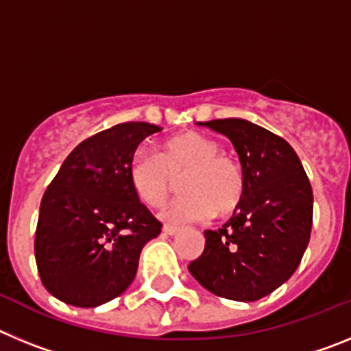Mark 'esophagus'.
I'll return each mask as SVG.
<instances>
[{
	"instance_id": "esophagus-1",
	"label": "esophagus",
	"mask_w": 351,
	"mask_h": 351,
	"mask_svg": "<svg viewBox=\"0 0 351 351\" xmlns=\"http://www.w3.org/2000/svg\"><path fill=\"white\" fill-rule=\"evenodd\" d=\"M161 230H163V234L165 235H176L179 232V228L178 226H172V225H163V228H161Z\"/></svg>"
}]
</instances>
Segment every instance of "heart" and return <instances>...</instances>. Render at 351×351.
I'll use <instances>...</instances> for the list:
<instances>
[{
    "label": "heart",
    "mask_w": 351,
    "mask_h": 351,
    "mask_svg": "<svg viewBox=\"0 0 351 351\" xmlns=\"http://www.w3.org/2000/svg\"><path fill=\"white\" fill-rule=\"evenodd\" d=\"M182 195L163 210L172 223L200 221L230 214L246 193V172L237 158L221 153L218 141L198 132H184L160 145V151L138 147L128 163L133 193L145 206L160 207L179 178Z\"/></svg>",
    "instance_id": "heart-1"
}]
</instances>
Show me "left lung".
Wrapping results in <instances>:
<instances>
[{
    "label": "left lung",
    "instance_id": "1",
    "mask_svg": "<svg viewBox=\"0 0 351 351\" xmlns=\"http://www.w3.org/2000/svg\"><path fill=\"white\" fill-rule=\"evenodd\" d=\"M230 138L246 172L243 202L188 265L195 280L223 299L253 302L299 267L313 225V190L285 138L244 119L200 123Z\"/></svg>",
    "mask_w": 351,
    "mask_h": 351
}]
</instances>
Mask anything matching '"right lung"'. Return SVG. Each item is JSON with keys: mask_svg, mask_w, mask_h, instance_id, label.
Segmentation results:
<instances>
[{"mask_svg": "<svg viewBox=\"0 0 351 351\" xmlns=\"http://www.w3.org/2000/svg\"><path fill=\"white\" fill-rule=\"evenodd\" d=\"M149 123H121L80 142L40 204L35 258L49 293L77 308L121 295L137 274L142 247L161 223L133 193L128 163Z\"/></svg>", "mask_w": 351, "mask_h": 351, "instance_id": "obj_1", "label": "right lung"}]
</instances>
